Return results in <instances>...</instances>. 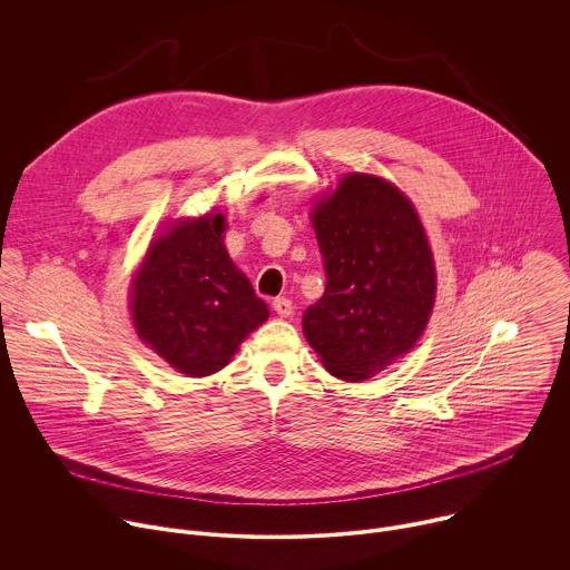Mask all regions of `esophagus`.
I'll return each instance as SVG.
<instances>
[{
    "mask_svg": "<svg viewBox=\"0 0 570 570\" xmlns=\"http://www.w3.org/2000/svg\"><path fill=\"white\" fill-rule=\"evenodd\" d=\"M273 308L279 317H288L293 313V302L288 297H277V299H273Z\"/></svg>",
    "mask_w": 570,
    "mask_h": 570,
    "instance_id": "34e87169",
    "label": "esophagus"
}]
</instances>
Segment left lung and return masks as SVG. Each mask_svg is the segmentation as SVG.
<instances>
[{"instance_id":"obj_1","label":"left lung","mask_w":570,"mask_h":570,"mask_svg":"<svg viewBox=\"0 0 570 570\" xmlns=\"http://www.w3.org/2000/svg\"><path fill=\"white\" fill-rule=\"evenodd\" d=\"M311 218L327 288L302 315L304 336L334 376L370 379L429 324L435 264L424 225L394 185L367 174H347Z\"/></svg>"}]
</instances>
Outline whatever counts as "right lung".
Returning <instances> with one entry per match:
<instances>
[{"mask_svg": "<svg viewBox=\"0 0 570 570\" xmlns=\"http://www.w3.org/2000/svg\"><path fill=\"white\" fill-rule=\"evenodd\" d=\"M225 216L176 220L132 277L130 313L137 336L187 376L218 372L238 345L268 320V306L229 259Z\"/></svg>", "mask_w": 570, "mask_h": 570, "instance_id": "obj_1", "label": "right lung"}]
</instances>
